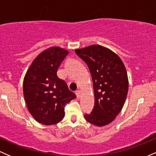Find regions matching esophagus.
<instances>
[{
  "instance_id": "obj_1",
  "label": "esophagus",
  "mask_w": 156,
  "mask_h": 156,
  "mask_svg": "<svg viewBox=\"0 0 156 156\" xmlns=\"http://www.w3.org/2000/svg\"><path fill=\"white\" fill-rule=\"evenodd\" d=\"M76 97L78 98H80V92L79 90H77L76 92Z\"/></svg>"
}]
</instances>
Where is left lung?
Listing matches in <instances>:
<instances>
[{"label":"left lung","instance_id":"obj_1","mask_svg":"<svg viewBox=\"0 0 156 156\" xmlns=\"http://www.w3.org/2000/svg\"><path fill=\"white\" fill-rule=\"evenodd\" d=\"M88 66L93 82L94 105L86 120L98 127L108 125L121 112L128 91L126 69L118 55L99 44L76 49Z\"/></svg>","mask_w":156,"mask_h":156}]
</instances>
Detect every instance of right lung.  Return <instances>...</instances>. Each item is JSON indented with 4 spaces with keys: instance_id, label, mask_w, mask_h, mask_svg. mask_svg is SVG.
<instances>
[{
    "instance_id": "obj_1",
    "label": "right lung",
    "mask_w": 156,
    "mask_h": 156,
    "mask_svg": "<svg viewBox=\"0 0 156 156\" xmlns=\"http://www.w3.org/2000/svg\"><path fill=\"white\" fill-rule=\"evenodd\" d=\"M69 51L51 47L34 59L23 80V95L32 117L42 125H55L64 117V106L76 94L69 91L57 70Z\"/></svg>"
}]
</instances>
